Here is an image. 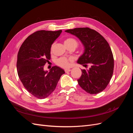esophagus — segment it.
Returning a JSON list of instances; mask_svg holds the SVG:
<instances>
[{
	"mask_svg": "<svg viewBox=\"0 0 133 133\" xmlns=\"http://www.w3.org/2000/svg\"><path fill=\"white\" fill-rule=\"evenodd\" d=\"M64 70H65V73H68V72H69L71 70V69H65Z\"/></svg>",
	"mask_w": 133,
	"mask_h": 133,
	"instance_id": "34e87169",
	"label": "esophagus"
}]
</instances>
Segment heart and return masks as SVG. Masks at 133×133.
Masks as SVG:
<instances>
[{
  "mask_svg": "<svg viewBox=\"0 0 133 133\" xmlns=\"http://www.w3.org/2000/svg\"><path fill=\"white\" fill-rule=\"evenodd\" d=\"M64 44L66 46L70 45H75L76 47L78 45V42L76 40L73 38H68L64 40ZM72 61L71 58H68L65 57H62L58 59L57 61V64L62 68H66L69 67L70 62Z\"/></svg>",
  "mask_w": 133,
  "mask_h": 133,
  "instance_id": "1",
  "label": "heart"
}]
</instances>
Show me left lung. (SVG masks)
I'll return each mask as SVG.
<instances>
[{
	"label": "left lung",
	"mask_w": 133,
	"mask_h": 133,
	"mask_svg": "<svg viewBox=\"0 0 133 133\" xmlns=\"http://www.w3.org/2000/svg\"><path fill=\"white\" fill-rule=\"evenodd\" d=\"M77 37L85 48L78 63L89 69H82L78 79L79 85L90 94L99 93L107 88L114 71V58L111 48L103 36L89 28H77L65 30Z\"/></svg>",
	"instance_id": "obj_1"
}]
</instances>
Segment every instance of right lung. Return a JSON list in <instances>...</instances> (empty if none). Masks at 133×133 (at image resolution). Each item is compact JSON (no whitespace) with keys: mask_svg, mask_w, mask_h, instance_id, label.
<instances>
[{"mask_svg":"<svg viewBox=\"0 0 133 133\" xmlns=\"http://www.w3.org/2000/svg\"><path fill=\"white\" fill-rule=\"evenodd\" d=\"M62 31H35L24 41L19 50L17 66L19 79L26 90L37 98H47L65 73L57 66L49 72L44 70V65L50 59L52 44Z\"/></svg>","mask_w":133,"mask_h":133,"instance_id":"1","label":"right lung"}]
</instances>
